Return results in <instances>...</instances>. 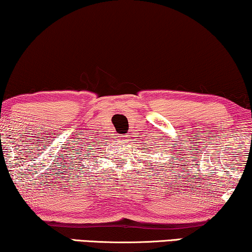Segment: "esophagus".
<instances>
[{
    "instance_id": "obj_1",
    "label": "esophagus",
    "mask_w": 252,
    "mask_h": 252,
    "mask_svg": "<svg viewBox=\"0 0 252 252\" xmlns=\"http://www.w3.org/2000/svg\"><path fill=\"white\" fill-rule=\"evenodd\" d=\"M120 137H122V141H125V138H126L125 136H120Z\"/></svg>"
}]
</instances>
